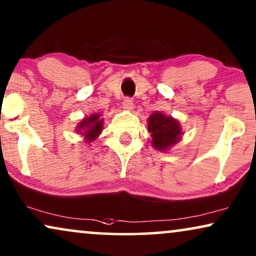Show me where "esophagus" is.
Returning <instances> with one entry per match:
<instances>
[{
	"label": "esophagus",
	"instance_id": "34e87169",
	"mask_svg": "<svg viewBox=\"0 0 256 256\" xmlns=\"http://www.w3.org/2000/svg\"><path fill=\"white\" fill-rule=\"evenodd\" d=\"M134 102L130 98H125L124 102H122V108L126 111H132L134 110Z\"/></svg>",
	"mask_w": 256,
	"mask_h": 256
}]
</instances>
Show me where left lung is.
Instances as JSON below:
<instances>
[{
	"instance_id": "obj_1",
	"label": "left lung",
	"mask_w": 256,
	"mask_h": 256,
	"mask_svg": "<svg viewBox=\"0 0 256 256\" xmlns=\"http://www.w3.org/2000/svg\"><path fill=\"white\" fill-rule=\"evenodd\" d=\"M148 128L151 134V145L162 152H168L180 142L182 136L180 122L172 116H166L160 111L153 112L150 116Z\"/></svg>"
}]
</instances>
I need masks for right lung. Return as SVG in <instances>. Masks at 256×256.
Returning a JSON list of instances; mask_svg holds the SVG:
<instances>
[{
    "label": "right lung",
    "mask_w": 256,
    "mask_h": 256,
    "mask_svg": "<svg viewBox=\"0 0 256 256\" xmlns=\"http://www.w3.org/2000/svg\"><path fill=\"white\" fill-rule=\"evenodd\" d=\"M104 119L100 118V114H92L88 117H84L78 122L76 132L83 137L85 144H90L100 137L103 131Z\"/></svg>",
    "instance_id": "right-lung-1"
}]
</instances>
